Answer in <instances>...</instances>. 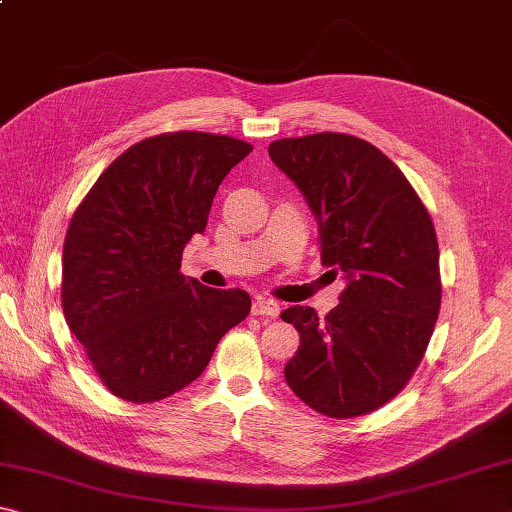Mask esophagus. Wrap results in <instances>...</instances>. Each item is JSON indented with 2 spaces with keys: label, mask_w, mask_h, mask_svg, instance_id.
I'll return each mask as SVG.
<instances>
[{
  "label": "esophagus",
  "mask_w": 512,
  "mask_h": 512,
  "mask_svg": "<svg viewBox=\"0 0 512 512\" xmlns=\"http://www.w3.org/2000/svg\"><path fill=\"white\" fill-rule=\"evenodd\" d=\"M253 314L255 316H268V318L280 316V302H275L271 298H255L253 300Z\"/></svg>",
  "instance_id": "esophagus-1"
}]
</instances>
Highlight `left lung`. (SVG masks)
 <instances>
[{"label":"left lung","instance_id":"1","mask_svg":"<svg viewBox=\"0 0 512 512\" xmlns=\"http://www.w3.org/2000/svg\"><path fill=\"white\" fill-rule=\"evenodd\" d=\"M305 196L320 259L348 282L325 318L289 307L300 332L284 377L329 418H357L402 391L427 350L440 309L438 239L400 167L354 135L318 133L268 146Z\"/></svg>","mask_w":512,"mask_h":512}]
</instances>
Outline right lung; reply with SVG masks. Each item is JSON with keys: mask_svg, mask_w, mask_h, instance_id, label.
<instances>
[{"mask_svg": "<svg viewBox=\"0 0 512 512\" xmlns=\"http://www.w3.org/2000/svg\"><path fill=\"white\" fill-rule=\"evenodd\" d=\"M253 146L180 131L133 144L101 173L69 223L63 311L103 384L158 402L203 375L214 348L250 311L241 289L180 273L203 235L216 189Z\"/></svg>", "mask_w": 512, "mask_h": 512, "instance_id": "add662e5", "label": "right lung"}]
</instances>
